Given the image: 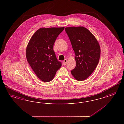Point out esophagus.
Returning a JSON list of instances; mask_svg holds the SVG:
<instances>
[{
  "label": "esophagus",
  "mask_w": 124,
  "mask_h": 124,
  "mask_svg": "<svg viewBox=\"0 0 124 124\" xmlns=\"http://www.w3.org/2000/svg\"><path fill=\"white\" fill-rule=\"evenodd\" d=\"M67 62V59H65V60H64V61H63V64H64V65H66Z\"/></svg>",
  "instance_id": "34e87169"
}]
</instances>
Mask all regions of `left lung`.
Here are the masks:
<instances>
[{
    "instance_id": "1",
    "label": "left lung",
    "mask_w": 124,
    "mask_h": 124,
    "mask_svg": "<svg viewBox=\"0 0 124 124\" xmlns=\"http://www.w3.org/2000/svg\"><path fill=\"white\" fill-rule=\"evenodd\" d=\"M65 31L76 56V65L71 73L76 80H84L98 65L100 56L99 43L93 34L83 26L68 27Z\"/></svg>"
}]
</instances>
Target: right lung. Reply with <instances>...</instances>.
Returning <instances> with one entry per match:
<instances>
[{
  "instance_id": "1",
  "label": "right lung",
  "mask_w": 124,
  "mask_h": 124,
  "mask_svg": "<svg viewBox=\"0 0 124 124\" xmlns=\"http://www.w3.org/2000/svg\"><path fill=\"white\" fill-rule=\"evenodd\" d=\"M64 28H40L32 36L27 45V60L37 76L43 82L52 81L62 65L56 58L53 45Z\"/></svg>"
}]
</instances>
